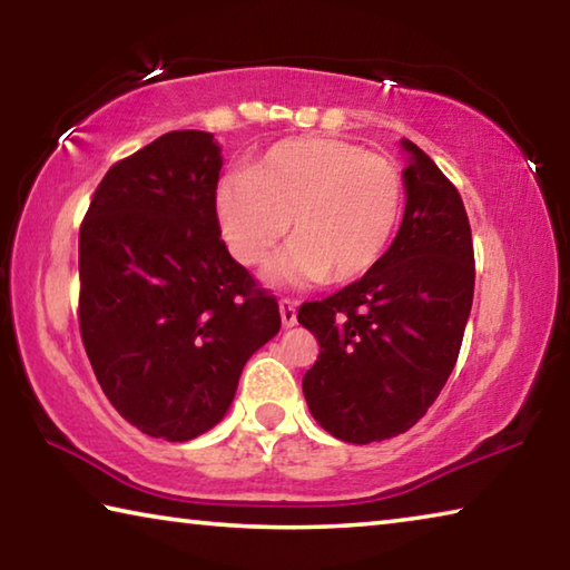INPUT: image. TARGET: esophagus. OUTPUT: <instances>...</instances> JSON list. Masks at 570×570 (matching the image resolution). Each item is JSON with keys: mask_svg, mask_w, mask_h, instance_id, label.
Masks as SVG:
<instances>
[{"mask_svg": "<svg viewBox=\"0 0 570 570\" xmlns=\"http://www.w3.org/2000/svg\"><path fill=\"white\" fill-rule=\"evenodd\" d=\"M278 314H282L284 326H294L296 324V302H292V298H278Z\"/></svg>", "mask_w": 570, "mask_h": 570, "instance_id": "34e87169", "label": "esophagus"}]
</instances>
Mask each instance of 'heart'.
I'll return each instance as SVG.
<instances>
[{
    "label": "heart",
    "mask_w": 570,
    "mask_h": 570,
    "mask_svg": "<svg viewBox=\"0 0 570 570\" xmlns=\"http://www.w3.org/2000/svg\"><path fill=\"white\" fill-rule=\"evenodd\" d=\"M402 204L397 166L336 138L276 142L248 170L220 178L214 198L238 264H264L288 228L292 246L268 278L296 286L372 274L397 234Z\"/></svg>",
    "instance_id": "1"
}]
</instances>
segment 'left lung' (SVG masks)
I'll use <instances>...</instances> for the list:
<instances>
[{
    "label": "left lung",
    "mask_w": 570,
    "mask_h": 570,
    "mask_svg": "<svg viewBox=\"0 0 570 570\" xmlns=\"http://www.w3.org/2000/svg\"><path fill=\"white\" fill-rule=\"evenodd\" d=\"M407 206L372 274L298 306L320 342L304 374L314 420L344 442L407 432L438 400L458 362L475 288L470 220L458 188L410 140Z\"/></svg>",
    "instance_id": "obj_1"
}]
</instances>
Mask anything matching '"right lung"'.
<instances>
[{
	"instance_id": "right-lung-1",
	"label": "right lung",
	"mask_w": 570,
	"mask_h": 570,
	"mask_svg": "<svg viewBox=\"0 0 570 570\" xmlns=\"http://www.w3.org/2000/svg\"><path fill=\"white\" fill-rule=\"evenodd\" d=\"M220 148L160 135L105 173L80 226V334L105 397L150 438L220 422L248 356L282 326L216 218Z\"/></svg>"
}]
</instances>
